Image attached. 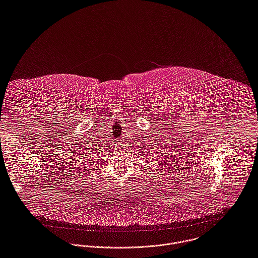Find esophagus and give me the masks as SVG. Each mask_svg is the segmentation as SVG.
<instances>
[{
	"instance_id": "esophagus-1",
	"label": "esophagus",
	"mask_w": 258,
	"mask_h": 258,
	"mask_svg": "<svg viewBox=\"0 0 258 258\" xmlns=\"http://www.w3.org/2000/svg\"><path fill=\"white\" fill-rule=\"evenodd\" d=\"M118 145H122V144H121V142H118Z\"/></svg>"
}]
</instances>
